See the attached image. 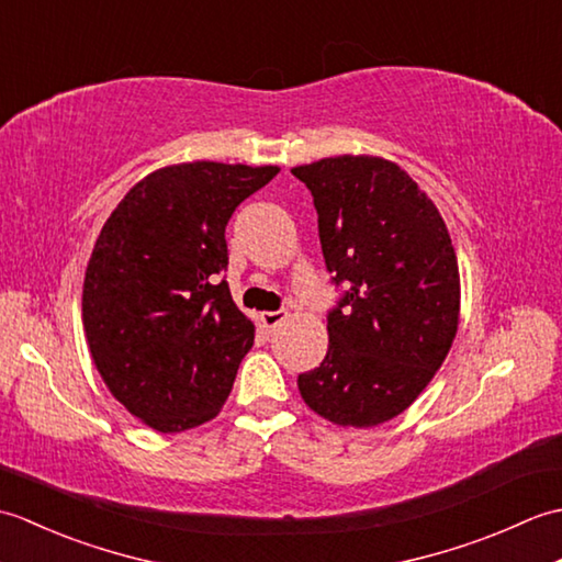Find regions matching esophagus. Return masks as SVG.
I'll return each instance as SVG.
<instances>
[{
    "label": "esophagus",
    "mask_w": 562,
    "mask_h": 562,
    "mask_svg": "<svg viewBox=\"0 0 562 562\" xmlns=\"http://www.w3.org/2000/svg\"><path fill=\"white\" fill-rule=\"evenodd\" d=\"M284 318H288V312H262L260 314V324H262V328L272 333V330H278L284 324Z\"/></svg>",
    "instance_id": "34e87169"
}]
</instances>
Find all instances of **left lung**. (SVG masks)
Segmentation results:
<instances>
[{
  "mask_svg": "<svg viewBox=\"0 0 562 562\" xmlns=\"http://www.w3.org/2000/svg\"><path fill=\"white\" fill-rule=\"evenodd\" d=\"M292 173L312 190L333 282L328 352L296 379L304 403L342 427L401 415L445 362L459 328V262L435 202L381 157L321 159Z\"/></svg>",
  "mask_w": 562,
  "mask_h": 562,
  "instance_id": "obj_1",
  "label": "left lung"
}]
</instances>
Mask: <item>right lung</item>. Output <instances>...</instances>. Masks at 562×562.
Masks as SVG:
<instances>
[{
  "label": "right lung",
  "mask_w": 562,
  "mask_h": 562,
  "mask_svg": "<svg viewBox=\"0 0 562 562\" xmlns=\"http://www.w3.org/2000/svg\"><path fill=\"white\" fill-rule=\"evenodd\" d=\"M278 166L193 161L142 178L105 220L81 318L105 386L159 432L212 420L254 345L229 284L224 229Z\"/></svg>",
  "instance_id": "right-lung-1"
}]
</instances>
